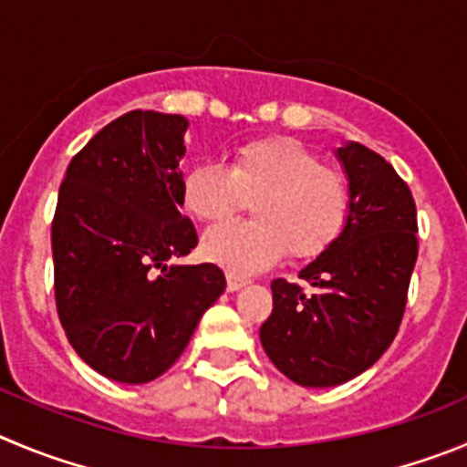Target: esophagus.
<instances>
[{"mask_svg": "<svg viewBox=\"0 0 467 467\" xmlns=\"http://www.w3.org/2000/svg\"><path fill=\"white\" fill-rule=\"evenodd\" d=\"M244 285H246V281H244V278L228 276V293H237V290H242Z\"/></svg>", "mask_w": 467, "mask_h": 467, "instance_id": "34e87169", "label": "esophagus"}]
</instances>
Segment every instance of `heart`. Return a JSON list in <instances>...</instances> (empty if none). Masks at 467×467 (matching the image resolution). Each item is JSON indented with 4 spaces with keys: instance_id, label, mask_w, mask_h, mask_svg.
<instances>
[{
    "instance_id": "1",
    "label": "heart",
    "mask_w": 467,
    "mask_h": 467,
    "mask_svg": "<svg viewBox=\"0 0 467 467\" xmlns=\"http://www.w3.org/2000/svg\"><path fill=\"white\" fill-rule=\"evenodd\" d=\"M184 207L200 221H221L254 200L248 223H221L202 237V255L233 276H251L285 255H320L341 234L350 209L346 182L290 138L246 142L233 163L200 161L182 182Z\"/></svg>"
}]
</instances>
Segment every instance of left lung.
<instances>
[{
	"label": "left lung",
	"mask_w": 467,
	"mask_h": 467,
	"mask_svg": "<svg viewBox=\"0 0 467 467\" xmlns=\"http://www.w3.org/2000/svg\"><path fill=\"white\" fill-rule=\"evenodd\" d=\"M341 163L350 209L341 234L299 272L311 293L272 281V316L260 327L265 352L302 387H337L371 368L391 346L417 263V209L396 170L359 142Z\"/></svg>",
	"instance_id": "obj_1"
}]
</instances>
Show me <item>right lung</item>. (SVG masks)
<instances>
[{
	"label": "right lung",
	"instance_id": "right-lung-1",
	"mask_svg": "<svg viewBox=\"0 0 467 467\" xmlns=\"http://www.w3.org/2000/svg\"><path fill=\"white\" fill-rule=\"evenodd\" d=\"M189 119L130 110L73 156L52 221L57 313L73 350L124 385L163 376L225 290L182 216Z\"/></svg>",
	"mask_w": 467,
	"mask_h": 467
}]
</instances>
